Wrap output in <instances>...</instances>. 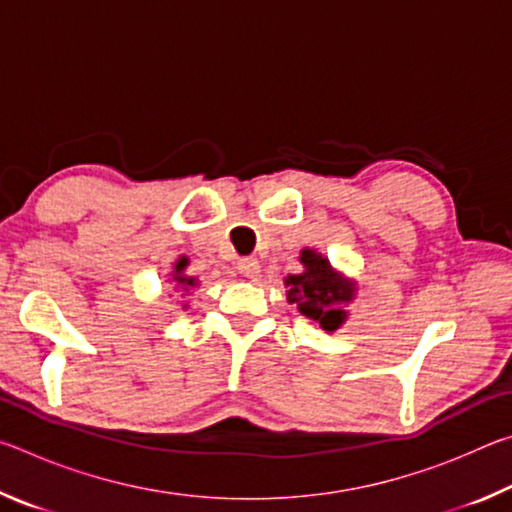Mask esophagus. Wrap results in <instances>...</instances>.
<instances>
[{"instance_id":"obj_1","label":"esophagus","mask_w":512,"mask_h":512,"mask_svg":"<svg viewBox=\"0 0 512 512\" xmlns=\"http://www.w3.org/2000/svg\"><path fill=\"white\" fill-rule=\"evenodd\" d=\"M237 268H239V273H241V275L248 277V280H257L259 271H262V266H259V262H257L255 257H246V259H241Z\"/></svg>"}]
</instances>
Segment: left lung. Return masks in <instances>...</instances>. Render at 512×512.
Returning <instances> with one entry per match:
<instances>
[{"label": "left lung", "mask_w": 512, "mask_h": 512, "mask_svg": "<svg viewBox=\"0 0 512 512\" xmlns=\"http://www.w3.org/2000/svg\"><path fill=\"white\" fill-rule=\"evenodd\" d=\"M302 273L284 277L289 305L314 320L325 332H336L348 320L345 309L357 296V282L336 271L332 262L314 248L300 250Z\"/></svg>", "instance_id": "left-lung-1"}]
</instances>
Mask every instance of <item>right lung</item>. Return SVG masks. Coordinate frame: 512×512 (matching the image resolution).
Here are the masks:
<instances>
[{"label": "right lung", "instance_id": "add662e5", "mask_svg": "<svg viewBox=\"0 0 512 512\" xmlns=\"http://www.w3.org/2000/svg\"><path fill=\"white\" fill-rule=\"evenodd\" d=\"M187 266H189V257L180 255V257L176 259V264H173V271L169 273V280H167V282L171 284V289H173V291H183V296H187L189 291L198 287V277L185 273ZM185 307H187V305H185Z\"/></svg>", "mask_w": 512, "mask_h": 512}]
</instances>
